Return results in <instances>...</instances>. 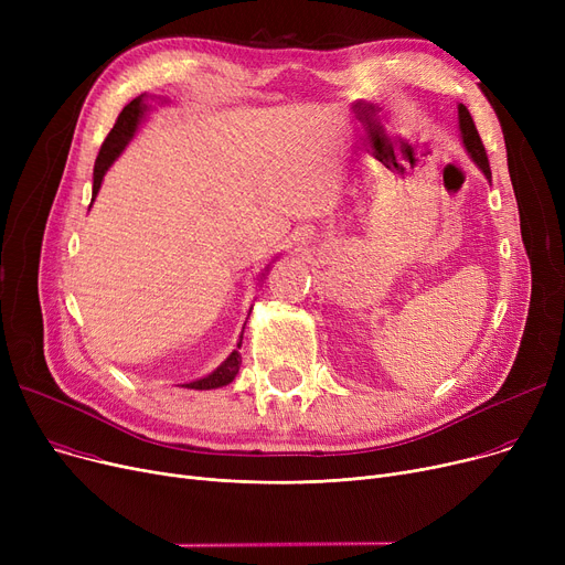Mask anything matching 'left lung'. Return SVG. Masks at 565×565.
Wrapping results in <instances>:
<instances>
[{
	"mask_svg": "<svg viewBox=\"0 0 565 565\" xmlns=\"http://www.w3.org/2000/svg\"><path fill=\"white\" fill-rule=\"evenodd\" d=\"M458 124H460V137H462L467 153L471 156L473 162L479 164V169L486 173V178L490 181L492 171H490V162H488V156H486V146H483V141L477 132V126H473V121H471L469 109L462 103L458 105Z\"/></svg>",
	"mask_w": 565,
	"mask_h": 565,
	"instance_id": "8db88e82",
	"label": "left lung"
}]
</instances>
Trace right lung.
I'll return each mask as SVG.
<instances>
[{
  "label": "right lung",
  "instance_id": "add662e5",
  "mask_svg": "<svg viewBox=\"0 0 565 565\" xmlns=\"http://www.w3.org/2000/svg\"><path fill=\"white\" fill-rule=\"evenodd\" d=\"M148 111V105H146V94L137 96L135 100H130L124 111L118 114L114 128L109 130L107 139L103 141L100 146V153L96 158V164H94V194H92V201L96 199L98 190H100V183L103 178L107 173V169L114 164V160L124 153V148L130 143V139L135 137L139 124L143 114ZM241 343H243V334H241ZM241 343H237V348H241ZM241 364H243V358L241 352L233 350L228 358L213 371L207 373L205 377L201 380H194V382H188L183 384V387L188 390H217V387H224V384L233 382V377L237 375V371H241Z\"/></svg>",
  "mask_w": 565,
  "mask_h": 565
}]
</instances>
